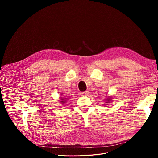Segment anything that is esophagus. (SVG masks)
<instances>
[{
    "label": "esophagus",
    "mask_w": 158,
    "mask_h": 158,
    "mask_svg": "<svg viewBox=\"0 0 158 158\" xmlns=\"http://www.w3.org/2000/svg\"><path fill=\"white\" fill-rule=\"evenodd\" d=\"M88 91H85V92H81L80 93V95H81V96H86V95H88Z\"/></svg>",
    "instance_id": "obj_1"
}]
</instances>
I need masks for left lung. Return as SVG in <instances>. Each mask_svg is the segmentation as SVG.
<instances>
[{"label":"left lung","mask_w":158,"mask_h":158,"mask_svg":"<svg viewBox=\"0 0 158 158\" xmlns=\"http://www.w3.org/2000/svg\"><path fill=\"white\" fill-rule=\"evenodd\" d=\"M109 98H107V101H110V99L109 100H108V99Z\"/></svg>","instance_id":"1"}]
</instances>
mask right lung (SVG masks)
I'll use <instances>...</instances> for the list:
<instances>
[{"mask_svg":"<svg viewBox=\"0 0 158 158\" xmlns=\"http://www.w3.org/2000/svg\"><path fill=\"white\" fill-rule=\"evenodd\" d=\"M61 100H63V99H61ZM61 102H63V101H61Z\"/></svg>","mask_w":158,"mask_h":158,"instance_id":"obj_1","label":"right lung"}]
</instances>
